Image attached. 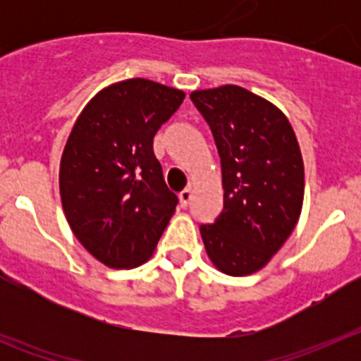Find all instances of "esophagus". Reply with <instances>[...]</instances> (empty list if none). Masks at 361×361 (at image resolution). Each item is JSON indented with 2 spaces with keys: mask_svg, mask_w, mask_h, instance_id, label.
Masks as SVG:
<instances>
[{
  "mask_svg": "<svg viewBox=\"0 0 361 361\" xmlns=\"http://www.w3.org/2000/svg\"><path fill=\"white\" fill-rule=\"evenodd\" d=\"M178 200H180V206H183V208H186L188 202L191 200V190H190V188H186V190H183L180 193H178Z\"/></svg>",
  "mask_w": 361,
  "mask_h": 361,
  "instance_id": "34e87169",
  "label": "esophagus"
}]
</instances>
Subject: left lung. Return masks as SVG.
<instances>
[{
	"label": "left lung",
	"mask_w": 361,
	"mask_h": 361,
	"mask_svg": "<svg viewBox=\"0 0 361 361\" xmlns=\"http://www.w3.org/2000/svg\"><path fill=\"white\" fill-rule=\"evenodd\" d=\"M215 139L224 208L200 226L208 257L226 275H251L282 247L304 202V161L288 117L235 85L191 92Z\"/></svg>",
	"instance_id": "left-lung-1"
}]
</instances>
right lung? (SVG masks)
Instances as JSON below:
<instances>
[{
	"label": "right lung",
	"instance_id": "right-lung-1",
	"mask_svg": "<svg viewBox=\"0 0 361 361\" xmlns=\"http://www.w3.org/2000/svg\"><path fill=\"white\" fill-rule=\"evenodd\" d=\"M184 92L148 79L108 86L73 124L59 168L66 220L99 262L126 269L146 262L178 199L168 190L153 137Z\"/></svg>",
	"mask_w": 361,
	"mask_h": 361
}]
</instances>
